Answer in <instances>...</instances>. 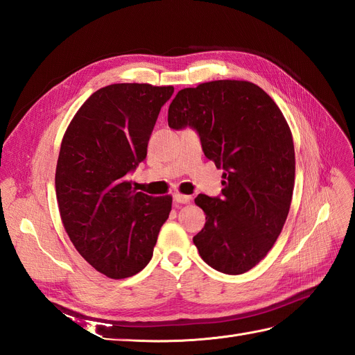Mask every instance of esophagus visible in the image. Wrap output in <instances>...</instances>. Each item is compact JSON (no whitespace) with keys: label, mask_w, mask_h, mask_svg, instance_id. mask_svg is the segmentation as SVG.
I'll list each match as a JSON object with an SVG mask.
<instances>
[{"label":"esophagus","mask_w":355,"mask_h":355,"mask_svg":"<svg viewBox=\"0 0 355 355\" xmlns=\"http://www.w3.org/2000/svg\"><path fill=\"white\" fill-rule=\"evenodd\" d=\"M173 200L175 202H179V204H187L192 200L191 196H184V194H179V192H175L173 194Z\"/></svg>","instance_id":"esophagus-1"}]
</instances>
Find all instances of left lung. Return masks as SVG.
Wrapping results in <instances>:
<instances>
[{"mask_svg": "<svg viewBox=\"0 0 355 355\" xmlns=\"http://www.w3.org/2000/svg\"><path fill=\"white\" fill-rule=\"evenodd\" d=\"M168 127L196 130L223 170L219 197L200 194L206 225L194 237L201 259L237 275L259 263L280 235L295 187V146L280 108L249 81L219 80L180 90Z\"/></svg>", "mask_w": 355, "mask_h": 355, "instance_id": "obj_1", "label": "left lung"}]
</instances>
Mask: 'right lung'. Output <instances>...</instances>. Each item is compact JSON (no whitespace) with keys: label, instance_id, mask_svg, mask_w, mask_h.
<instances>
[{"label":"right lung","instance_id":"right-lung-1","mask_svg":"<svg viewBox=\"0 0 355 355\" xmlns=\"http://www.w3.org/2000/svg\"><path fill=\"white\" fill-rule=\"evenodd\" d=\"M175 89L111 84L75 114L60 145L56 197L72 244L96 271L125 278L153 257L171 197L136 192L128 182L146 158L161 106Z\"/></svg>","mask_w":355,"mask_h":355}]
</instances>
